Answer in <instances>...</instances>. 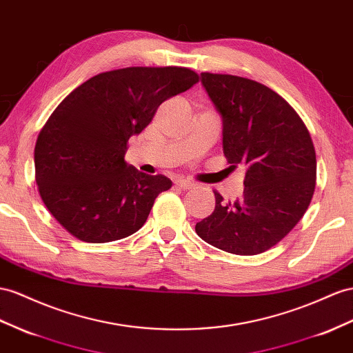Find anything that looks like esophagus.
<instances>
[{"instance_id": "34e87169", "label": "esophagus", "mask_w": 353, "mask_h": 353, "mask_svg": "<svg viewBox=\"0 0 353 353\" xmlns=\"http://www.w3.org/2000/svg\"><path fill=\"white\" fill-rule=\"evenodd\" d=\"M176 186L180 189H192L195 183L188 182V180H176Z\"/></svg>"}]
</instances>
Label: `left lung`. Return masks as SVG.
Segmentation results:
<instances>
[{"label": "left lung", "mask_w": 353, "mask_h": 353, "mask_svg": "<svg viewBox=\"0 0 353 353\" xmlns=\"http://www.w3.org/2000/svg\"><path fill=\"white\" fill-rule=\"evenodd\" d=\"M222 116L223 155L246 165L236 201L216 196L214 210L195 225L205 243L234 255H258L286 237L310 205L316 153L305 123L273 89L231 74L201 73Z\"/></svg>", "instance_id": "8db88e82"}]
</instances>
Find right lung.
<instances>
[{
	"mask_svg": "<svg viewBox=\"0 0 353 353\" xmlns=\"http://www.w3.org/2000/svg\"><path fill=\"white\" fill-rule=\"evenodd\" d=\"M198 80L186 67H126L90 77L62 99L34 149L40 196L62 228L77 240L108 243L143 227L171 180L126 164L128 140Z\"/></svg>",
	"mask_w": 353,
	"mask_h": 353,
	"instance_id": "add662e5",
	"label": "right lung"
}]
</instances>
